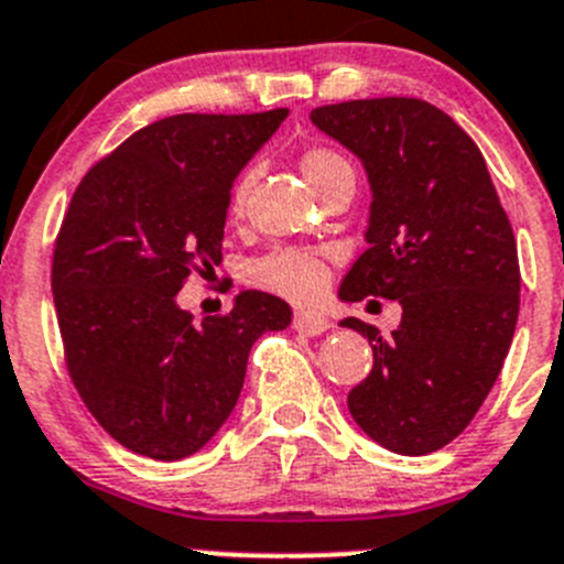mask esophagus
<instances>
[{"instance_id": "1", "label": "esophagus", "mask_w": 564, "mask_h": 564, "mask_svg": "<svg viewBox=\"0 0 564 564\" xmlns=\"http://www.w3.org/2000/svg\"><path fill=\"white\" fill-rule=\"evenodd\" d=\"M294 330L297 333H305V336H319V333L330 330V319L322 314H316V311H297L292 319Z\"/></svg>"}]
</instances>
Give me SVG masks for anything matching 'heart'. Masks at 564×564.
<instances>
[{
  "instance_id": "heart-1",
  "label": "heart",
  "mask_w": 564,
  "mask_h": 564,
  "mask_svg": "<svg viewBox=\"0 0 564 564\" xmlns=\"http://www.w3.org/2000/svg\"><path fill=\"white\" fill-rule=\"evenodd\" d=\"M300 171H303L305 182L316 189L325 193L333 182L341 176H355L352 165L344 160L338 151L330 149H308L300 156ZM250 189V173H239L234 182L231 195H228V212L239 215L245 209V198ZM248 278L256 286L267 289L272 294L294 300V303H311L319 297L327 286V270L316 256L305 253V250H272V253L261 256L253 264L248 267Z\"/></svg>"
}]
</instances>
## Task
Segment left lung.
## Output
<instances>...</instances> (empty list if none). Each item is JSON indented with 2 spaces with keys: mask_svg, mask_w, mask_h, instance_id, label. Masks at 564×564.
<instances>
[{
  "mask_svg": "<svg viewBox=\"0 0 564 564\" xmlns=\"http://www.w3.org/2000/svg\"><path fill=\"white\" fill-rule=\"evenodd\" d=\"M352 151L371 189L369 248L338 297L397 300L391 336L347 316L375 366L347 397L355 424L397 455H430L471 424L494 388L521 305L518 248L482 151L419 98H360L311 112Z\"/></svg>",
  "mask_w": 564,
  "mask_h": 564,
  "instance_id": "obj_1",
  "label": "left lung"
}]
</instances>
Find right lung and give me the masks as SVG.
Returning a JSON list of instances; mask_svg holds the SVG:
<instances>
[{
    "instance_id": "obj_1",
    "label": "right lung",
    "mask_w": 564,
    "mask_h": 564,
    "mask_svg": "<svg viewBox=\"0 0 564 564\" xmlns=\"http://www.w3.org/2000/svg\"><path fill=\"white\" fill-rule=\"evenodd\" d=\"M286 115L162 118L70 198L52 264L65 360L87 410L137 455L204 449L237 404L256 338L292 322L289 303L256 289L200 325L176 303L193 267L223 261L234 182Z\"/></svg>"
}]
</instances>
